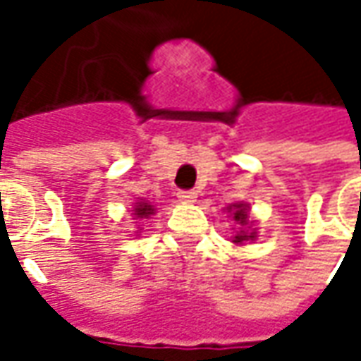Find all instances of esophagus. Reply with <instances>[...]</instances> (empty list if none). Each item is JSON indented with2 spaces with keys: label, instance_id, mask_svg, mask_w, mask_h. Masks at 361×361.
<instances>
[{
  "label": "esophagus",
  "instance_id": "1",
  "mask_svg": "<svg viewBox=\"0 0 361 361\" xmlns=\"http://www.w3.org/2000/svg\"><path fill=\"white\" fill-rule=\"evenodd\" d=\"M178 199L183 202H195L197 201V192L195 190H178Z\"/></svg>",
  "mask_w": 361,
  "mask_h": 361
}]
</instances>
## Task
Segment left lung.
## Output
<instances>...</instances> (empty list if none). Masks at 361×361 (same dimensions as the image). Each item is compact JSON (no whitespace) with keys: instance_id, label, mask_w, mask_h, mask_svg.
<instances>
[{"instance_id":"obj_1","label":"left lung","mask_w":361,"mask_h":361,"mask_svg":"<svg viewBox=\"0 0 361 361\" xmlns=\"http://www.w3.org/2000/svg\"><path fill=\"white\" fill-rule=\"evenodd\" d=\"M237 211L233 213L235 215V221L239 223V225H247V211H245V207L243 204H233ZM253 237H255V233H245V231H241V233H237V237H235V243H241V241H247V239H251L253 241Z\"/></svg>"}]
</instances>
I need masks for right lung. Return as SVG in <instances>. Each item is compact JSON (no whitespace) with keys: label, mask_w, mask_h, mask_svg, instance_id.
Masks as SVG:
<instances>
[{"label":"right lung","mask_w":361,"mask_h":361,"mask_svg":"<svg viewBox=\"0 0 361 361\" xmlns=\"http://www.w3.org/2000/svg\"><path fill=\"white\" fill-rule=\"evenodd\" d=\"M152 207L148 204V202H136V209H134V215H138V216H148V215H152Z\"/></svg>","instance_id":"add662e5"}]
</instances>
